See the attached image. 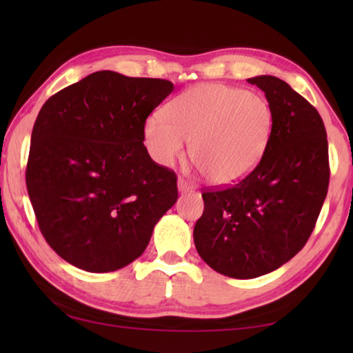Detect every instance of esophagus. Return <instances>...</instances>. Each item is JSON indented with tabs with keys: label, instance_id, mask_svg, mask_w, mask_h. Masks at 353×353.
Masks as SVG:
<instances>
[{
	"label": "esophagus",
	"instance_id": "esophagus-1",
	"mask_svg": "<svg viewBox=\"0 0 353 353\" xmlns=\"http://www.w3.org/2000/svg\"><path fill=\"white\" fill-rule=\"evenodd\" d=\"M177 188L181 193H187V191H190V190H194L193 185H191L188 181H185V179H179Z\"/></svg>",
	"mask_w": 353,
	"mask_h": 353
}]
</instances>
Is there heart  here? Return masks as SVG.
Listing matches in <instances>:
<instances>
[{"instance_id":"1","label":"heart","mask_w":353,"mask_h":353,"mask_svg":"<svg viewBox=\"0 0 353 353\" xmlns=\"http://www.w3.org/2000/svg\"><path fill=\"white\" fill-rule=\"evenodd\" d=\"M163 115L148 117L143 128L151 157L170 166L185 152L219 187L240 182L255 170L272 130L265 98L225 83H199L172 98Z\"/></svg>"}]
</instances>
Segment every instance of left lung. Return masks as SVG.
<instances>
[{
  "instance_id": "1",
  "label": "left lung",
  "mask_w": 353,
  "mask_h": 353,
  "mask_svg": "<svg viewBox=\"0 0 353 353\" xmlns=\"http://www.w3.org/2000/svg\"><path fill=\"white\" fill-rule=\"evenodd\" d=\"M248 82L265 92L272 110L266 151L241 182L202 193L204 213L193 230L201 259L232 279L276 271L305 246L330 179L318 110L276 76Z\"/></svg>"
}]
</instances>
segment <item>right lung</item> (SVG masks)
<instances>
[{
	"label": "right lung",
	"mask_w": 353,
	"mask_h": 353,
	"mask_svg": "<svg viewBox=\"0 0 353 353\" xmlns=\"http://www.w3.org/2000/svg\"><path fill=\"white\" fill-rule=\"evenodd\" d=\"M172 82L97 71L46 101L35 119L26 187L46 243L88 272L145 252L176 204L177 177L149 157L145 121Z\"/></svg>",
	"instance_id": "add662e5"
}]
</instances>
